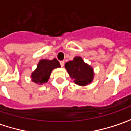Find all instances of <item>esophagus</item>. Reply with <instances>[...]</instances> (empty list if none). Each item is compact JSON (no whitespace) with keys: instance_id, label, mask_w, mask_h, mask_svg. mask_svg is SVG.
<instances>
[{"instance_id":"1","label":"esophagus","mask_w":131,"mask_h":131,"mask_svg":"<svg viewBox=\"0 0 131 131\" xmlns=\"http://www.w3.org/2000/svg\"><path fill=\"white\" fill-rule=\"evenodd\" d=\"M60 63L61 66H62V67H63V66H64V64H65L64 61H60Z\"/></svg>"}]
</instances>
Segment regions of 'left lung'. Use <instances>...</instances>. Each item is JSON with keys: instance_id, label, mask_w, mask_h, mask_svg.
<instances>
[{"instance_id": "1", "label": "left lung", "mask_w": 131, "mask_h": 131, "mask_svg": "<svg viewBox=\"0 0 131 131\" xmlns=\"http://www.w3.org/2000/svg\"><path fill=\"white\" fill-rule=\"evenodd\" d=\"M65 68L71 80L78 86H86L94 79L95 72L93 68L85 62L81 57L77 56L74 57L73 60L66 62Z\"/></svg>"}]
</instances>
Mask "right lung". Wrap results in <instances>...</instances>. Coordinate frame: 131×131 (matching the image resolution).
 <instances>
[{
	"label": "right lung",
	"mask_w": 131,
	"mask_h": 131,
	"mask_svg": "<svg viewBox=\"0 0 131 131\" xmlns=\"http://www.w3.org/2000/svg\"><path fill=\"white\" fill-rule=\"evenodd\" d=\"M60 67V64L57 59L51 60L42 59L39 60L36 69L31 73V80L38 85H42L48 81L52 71Z\"/></svg>",
	"instance_id": "1"
}]
</instances>
